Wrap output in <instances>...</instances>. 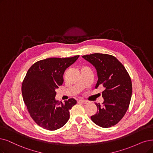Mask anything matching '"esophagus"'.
<instances>
[{
	"label": "esophagus",
	"instance_id": "esophagus-1",
	"mask_svg": "<svg viewBox=\"0 0 153 153\" xmlns=\"http://www.w3.org/2000/svg\"><path fill=\"white\" fill-rule=\"evenodd\" d=\"M78 102H80V103H85V104H87V103H88V101H87V100H83V99L79 100Z\"/></svg>",
	"mask_w": 153,
	"mask_h": 153
}]
</instances>
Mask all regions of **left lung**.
<instances>
[{"label":"left lung","mask_w":153,"mask_h":153,"mask_svg":"<svg viewBox=\"0 0 153 153\" xmlns=\"http://www.w3.org/2000/svg\"><path fill=\"white\" fill-rule=\"evenodd\" d=\"M82 57L97 70V88L102 85L103 102L95 103L97 113L91 116L94 123L102 127H111L123 119L129 106L132 87L131 77L124 65L112 55L94 53Z\"/></svg>","instance_id":"obj_1"}]
</instances>
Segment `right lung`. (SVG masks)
Returning <instances> with one entry per match:
<instances>
[{"label":"right lung","mask_w":153,"mask_h":153,"mask_svg":"<svg viewBox=\"0 0 153 153\" xmlns=\"http://www.w3.org/2000/svg\"><path fill=\"white\" fill-rule=\"evenodd\" d=\"M79 55L40 60L28 70L22 84V94L27 111L35 123L43 129L54 131L70 118V110L76 103L70 99L64 103L55 99L56 89L63 83V74Z\"/></svg>","instance_id":"add662e5"}]
</instances>
